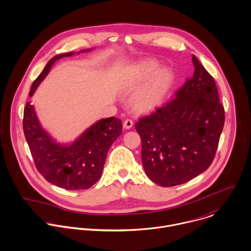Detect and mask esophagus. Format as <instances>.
I'll return each instance as SVG.
<instances>
[{
    "label": "esophagus",
    "instance_id": "34e87169",
    "mask_svg": "<svg viewBox=\"0 0 251 251\" xmlns=\"http://www.w3.org/2000/svg\"><path fill=\"white\" fill-rule=\"evenodd\" d=\"M132 126H133V122H132V120L126 119V120L125 121V123H124V127H125L126 129H129V128H131Z\"/></svg>",
    "mask_w": 251,
    "mask_h": 251
}]
</instances>
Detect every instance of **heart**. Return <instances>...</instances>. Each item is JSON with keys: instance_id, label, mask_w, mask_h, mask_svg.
Returning <instances> with one entry per match:
<instances>
[{"instance_id": "1", "label": "heart", "mask_w": 251, "mask_h": 251, "mask_svg": "<svg viewBox=\"0 0 251 251\" xmlns=\"http://www.w3.org/2000/svg\"><path fill=\"white\" fill-rule=\"evenodd\" d=\"M158 64L152 61L139 65L133 72L131 87L137 88L148 80L133 95L131 105L136 112L148 113L163 101L173 82V73L167 69H158Z\"/></svg>"}]
</instances>
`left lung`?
<instances>
[{"label": "left lung", "mask_w": 251, "mask_h": 251, "mask_svg": "<svg viewBox=\"0 0 251 251\" xmlns=\"http://www.w3.org/2000/svg\"><path fill=\"white\" fill-rule=\"evenodd\" d=\"M192 63L193 76L174 99L135 124L145 172L164 187L184 183L209 168L224 126L215 79L194 55Z\"/></svg>", "instance_id": "8db88e82"}]
</instances>
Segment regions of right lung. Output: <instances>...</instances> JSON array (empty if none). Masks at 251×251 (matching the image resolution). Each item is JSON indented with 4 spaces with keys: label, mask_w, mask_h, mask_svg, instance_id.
Listing matches in <instances>:
<instances>
[{
    "label": "right lung",
    "mask_w": 251,
    "mask_h": 251,
    "mask_svg": "<svg viewBox=\"0 0 251 251\" xmlns=\"http://www.w3.org/2000/svg\"><path fill=\"white\" fill-rule=\"evenodd\" d=\"M81 50L80 52H88ZM75 53L53 57L34 81L30 97L46 77L54 63ZM23 130L37 171L47 181L69 190L87 189L100 179L108 150L123 130L122 121L111 117L94 124L73 143H57L41 126L34 105L24 109Z\"/></svg>",
    "instance_id": "1"
}]
</instances>
